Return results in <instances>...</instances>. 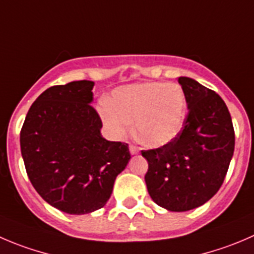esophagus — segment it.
<instances>
[{
    "instance_id": "esophagus-1",
    "label": "esophagus",
    "mask_w": 254,
    "mask_h": 254,
    "mask_svg": "<svg viewBox=\"0 0 254 254\" xmlns=\"http://www.w3.org/2000/svg\"><path fill=\"white\" fill-rule=\"evenodd\" d=\"M129 152H131V154H137L138 153V147L131 144V146H129Z\"/></svg>"
}]
</instances>
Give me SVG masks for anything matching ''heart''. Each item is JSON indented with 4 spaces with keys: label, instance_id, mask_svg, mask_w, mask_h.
<instances>
[{
    "label": "heart",
    "instance_id": "b5f03b06",
    "mask_svg": "<svg viewBox=\"0 0 254 254\" xmlns=\"http://www.w3.org/2000/svg\"><path fill=\"white\" fill-rule=\"evenodd\" d=\"M107 131L122 138L136 121V134L148 146H165L182 131L187 116V97L175 82H143L118 87L111 105L98 108Z\"/></svg>",
    "mask_w": 254,
    "mask_h": 254
}]
</instances>
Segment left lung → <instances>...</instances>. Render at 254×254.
Wrapping results in <instances>:
<instances>
[{
  "instance_id": "1",
  "label": "left lung",
  "mask_w": 254,
  "mask_h": 254,
  "mask_svg": "<svg viewBox=\"0 0 254 254\" xmlns=\"http://www.w3.org/2000/svg\"><path fill=\"white\" fill-rule=\"evenodd\" d=\"M188 113L181 133L170 143L141 151L148 162L144 176L158 206L190 211L209 201L221 188L234 151V129L224 101L214 91L180 77Z\"/></svg>"
}]
</instances>
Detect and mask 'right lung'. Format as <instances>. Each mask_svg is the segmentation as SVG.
Here are the masks:
<instances>
[{
    "instance_id": "add662e5",
    "label": "right lung",
    "mask_w": 254,
    "mask_h": 254,
    "mask_svg": "<svg viewBox=\"0 0 254 254\" xmlns=\"http://www.w3.org/2000/svg\"><path fill=\"white\" fill-rule=\"evenodd\" d=\"M93 86L83 79L47 88L30 107L20 133L32 186L69 214L102 208L131 158L128 144L101 136L102 121L91 105Z\"/></svg>"
}]
</instances>
